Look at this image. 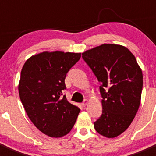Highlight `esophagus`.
Returning a JSON list of instances; mask_svg holds the SVG:
<instances>
[{
  "mask_svg": "<svg viewBox=\"0 0 156 156\" xmlns=\"http://www.w3.org/2000/svg\"><path fill=\"white\" fill-rule=\"evenodd\" d=\"M87 103H88V101L87 100V99H84V100L83 101V102H82V105L83 106V107H85V106H86L87 105Z\"/></svg>",
  "mask_w": 156,
  "mask_h": 156,
  "instance_id": "obj_1",
  "label": "esophagus"
}]
</instances>
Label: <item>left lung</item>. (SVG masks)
Listing matches in <instances>:
<instances>
[{
  "label": "left lung",
  "mask_w": 156,
  "mask_h": 156,
  "mask_svg": "<svg viewBox=\"0 0 156 156\" xmlns=\"http://www.w3.org/2000/svg\"><path fill=\"white\" fill-rule=\"evenodd\" d=\"M98 80L102 114L94 122L98 133L115 137L124 132L137 114L143 76L134 55L121 45L105 44L82 54Z\"/></svg>",
  "instance_id": "left-lung-1"
}]
</instances>
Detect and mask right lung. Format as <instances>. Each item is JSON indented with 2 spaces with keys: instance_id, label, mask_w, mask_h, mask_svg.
Here are the masks:
<instances>
[{
  "instance_id": "add662e5",
  "label": "right lung",
  "mask_w": 156,
  "mask_h": 156,
  "mask_svg": "<svg viewBox=\"0 0 156 156\" xmlns=\"http://www.w3.org/2000/svg\"><path fill=\"white\" fill-rule=\"evenodd\" d=\"M81 54L43 52L25 62L20 76L19 93L32 122L52 137L66 135L73 127L80 111L67 101L62 91L70 69Z\"/></svg>"
}]
</instances>
